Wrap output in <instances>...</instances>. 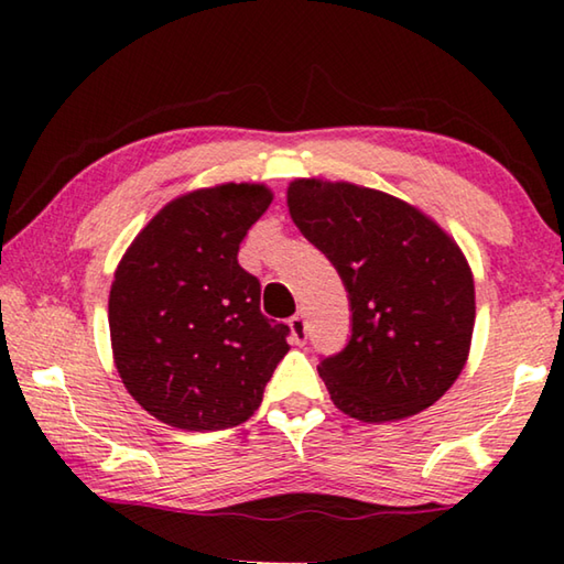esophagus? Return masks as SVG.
Wrapping results in <instances>:
<instances>
[{
	"label": "esophagus",
	"instance_id": "esophagus-1",
	"mask_svg": "<svg viewBox=\"0 0 564 564\" xmlns=\"http://www.w3.org/2000/svg\"><path fill=\"white\" fill-rule=\"evenodd\" d=\"M289 326H291L293 343H299V346H303L305 338H308V326H305L303 313H295V316L289 321Z\"/></svg>",
	"mask_w": 564,
	"mask_h": 564
}]
</instances>
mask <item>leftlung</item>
<instances>
[{
    "instance_id": "1",
    "label": "left lung",
    "mask_w": 564,
    "mask_h": 564,
    "mask_svg": "<svg viewBox=\"0 0 564 564\" xmlns=\"http://www.w3.org/2000/svg\"><path fill=\"white\" fill-rule=\"evenodd\" d=\"M285 204L348 291L352 328L318 373L362 423L431 408L470 356L475 281L455 238L417 206L350 181L295 178Z\"/></svg>"
}]
</instances>
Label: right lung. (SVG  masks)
<instances>
[{"mask_svg": "<svg viewBox=\"0 0 564 564\" xmlns=\"http://www.w3.org/2000/svg\"><path fill=\"white\" fill-rule=\"evenodd\" d=\"M273 202L265 184H216L169 202L113 271V366L131 398L181 431H224L251 417L289 326L261 313V283L238 246Z\"/></svg>", "mask_w": 564, "mask_h": 564, "instance_id": "add662e5", "label": "right lung"}]
</instances>
